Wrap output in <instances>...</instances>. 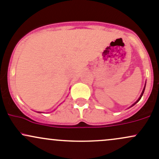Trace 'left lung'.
Segmentation results:
<instances>
[{
    "label": "left lung",
    "instance_id": "left-lung-1",
    "mask_svg": "<svg viewBox=\"0 0 159 159\" xmlns=\"http://www.w3.org/2000/svg\"><path fill=\"white\" fill-rule=\"evenodd\" d=\"M145 87H144V89H143V91H142V94H141V95H140V97H139V98L138 99V100H137V102H134V103L133 104V105H131V106H133V105H135V104L137 103V102H139V100H140V99L142 98V95H143V93H144V91H145Z\"/></svg>",
    "mask_w": 159,
    "mask_h": 159
}]
</instances>
